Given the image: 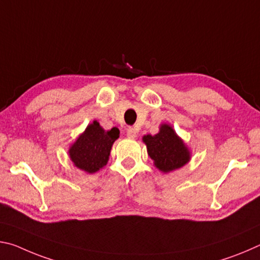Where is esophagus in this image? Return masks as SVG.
<instances>
[{
  "instance_id": "obj_1",
  "label": "esophagus",
  "mask_w": 260,
  "mask_h": 260,
  "mask_svg": "<svg viewBox=\"0 0 260 260\" xmlns=\"http://www.w3.org/2000/svg\"><path fill=\"white\" fill-rule=\"evenodd\" d=\"M126 134L131 139L136 138V131L133 128V127H128V128H127V131H126Z\"/></svg>"
}]
</instances>
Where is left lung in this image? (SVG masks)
I'll return each instance as SVG.
<instances>
[{
	"label": "left lung",
	"mask_w": 260,
	"mask_h": 260,
	"mask_svg": "<svg viewBox=\"0 0 260 260\" xmlns=\"http://www.w3.org/2000/svg\"><path fill=\"white\" fill-rule=\"evenodd\" d=\"M142 140L147 146L148 155L161 172L178 170L190 159L189 149L170 125H160L156 135H144Z\"/></svg>",
	"instance_id": "8db88e82"
}]
</instances>
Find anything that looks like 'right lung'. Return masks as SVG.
<instances>
[{"label": "right lung", "mask_w": 260, "mask_h": 260, "mask_svg": "<svg viewBox=\"0 0 260 260\" xmlns=\"http://www.w3.org/2000/svg\"><path fill=\"white\" fill-rule=\"evenodd\" d=\"M119 133L117 127L105 131L94 120L70 147V158L78 169L87 173L98 172L107 165L112 144Z\"/></svg>", "instance_id": "1"}]
</instances>
